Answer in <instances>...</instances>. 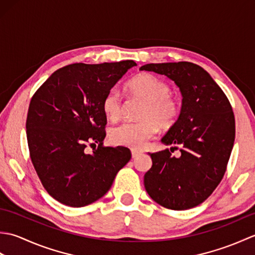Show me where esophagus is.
I'll list each match as a JSON object with an SVG mask.
<instances>
[{"label":"esophagus","mask_w":255,"mask_h":255,"mask_svg":"<svg viewBox=\"0 0 255 255\" xmlns=\"http://www.w3.org/2000/svg\"><path fill=\"white\" fill-rule=\"evenodd\" d=\"M142 152L140 150H137V149H131V155H132V158L134 159V158H138V156L141 154Z\"/></svg>","instance_id":"34e87169"}]
</instances>
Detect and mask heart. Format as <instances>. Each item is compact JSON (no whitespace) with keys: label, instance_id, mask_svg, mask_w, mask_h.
<instances>
[{"label":"heart","instance_id":"obj_1","mask_svg":"<svg viewBox=\"0 0 255 255\" xmlns=\"http://www.w3.org/2000/svg\"><path fill=\"white\" fill-rule=\"evenodd\" d=\"M133 97L144 104L140 111L138 122H127L113 128L110 139L114 144L132 149H140L149 138L154 136L158 128L169 129L177 121L180 105L171 95V85L151 73H140L127 84ZM102 110L107 119L116 122L124 111L121 92L111 89L102 101Z\"/></svg>","mask_w":255,"mask_h":255}]
</instances>
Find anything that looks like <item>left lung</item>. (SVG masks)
Segmentation results:
<instances>
[{
	"label": "left lung",
	"instance_id": "8db88e82",
	"mask_svg": "<svg viewBox=\"0 0 255 255\" xmlns=\"http://www.w3.org/2000/svg\"><path fill=\"white\" fill-rule=\"evenodd\" d=\"M140 70L164 74L183 96L176 123L161 141L175 147L149 153L144 187L155 203L185 210L202 204L223 180L234 147L236 122L228 97L207 71L186 61L149 63ZM180 145L178 157L171 154Z\"/></svg>",
	"mask_w": 255,
	"mask_h": 255
}]
</instances>
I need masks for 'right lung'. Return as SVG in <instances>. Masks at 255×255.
Here are the masks:
<instances>
[{
    "label": "right lung",
    "instance_id": "add662e5",
    "mask_svg": "<svg viewBox=\"0 0 255 255\" xmlns=\"http://www.w3.org/2000/svg\"><path fill=\"white\" fill-rule=\"evenodd\" d=\"M134 66L132 60L69 64L32 95L26 119L30 159L42 186L59 203L70 207L94 203L130 160L128 148L103 145L107 119L102 101ZM95 143L94 153H86Z\"/></svg>",
    "mask_w": 255,
    "mask_h": 255
}]
</instances>
